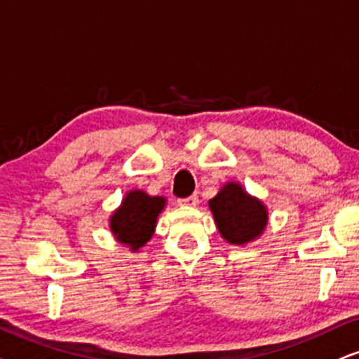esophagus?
Here are the masks:
<instances>
[{"instance_id": "esophagus-1", "label": "esophagus", "mask_w": 359, "mask_h": 359, "mask_svg": "<svg viewBox=\"0 0 359 359\" xmlns=\"http://www.w3.org/2000/svg\"><path fill=\"white\" fill-rule=\"evenodd\" d=\"M179 205L182 207H197L198 205V197L197 195H190L187 198H179Z\"/></svg>"}]
</instances>
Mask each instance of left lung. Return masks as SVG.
Here are the masks:
<instances>
[{
  "label": "left lung",
  "mask_w": 359,
  "mask_h": 359,
  "mask_svg": "<svg viewBox=\"0 0 359 359\" xmlns=\"http://www.w3.org/2000/svg\"><path fill=\"white\" fill-rule=\"evenodd\" d=\"M222 238L232 245H247L260 238L269 225V208L253 197L240 182H226L208 201Z\"/></svg>",
  "instance_id": "obj_1"
}]
</instances>
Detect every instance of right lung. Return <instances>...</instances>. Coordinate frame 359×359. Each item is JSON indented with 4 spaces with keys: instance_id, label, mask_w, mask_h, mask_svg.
<instances>
[{
    "instance_id": "1",
    "label": "right lung",
    "mask_w": 359,
    "mask_h": 359,
    "mask_svg": "<svg viewBox=\"0 0 359 359\" xmlns=\"http://www.w3.org/2000/svg\"><path fill=\"white\" fill-rule=\"evenodd\" d=\"M165 203V197L149 195L140 189L129 190L109 217V229L116 242L126 245L130 252H139L156 232L157 219Z\"/></svg>"
}]
</instances>
